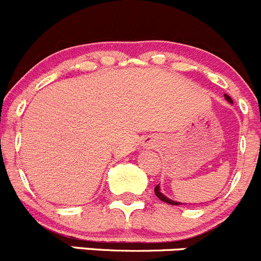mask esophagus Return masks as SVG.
Here are the masks:
<instances>
[{
  "instance_id": "34e87169",
  "label": "esophagus",
  "mask_w": 261,
  "mask_h": 261,
  "mask_svg": "<svg viewBox=\"0 0 261 261\" xmlns=\"http://www.w3.org/2000/svg\"><path fill=\"white\" fill-rule=\"evenodd\" d=\"M148 143H149V142H148ZM148 143H146V144H147V146H148Z\"/></svg>"
}]
</instances>
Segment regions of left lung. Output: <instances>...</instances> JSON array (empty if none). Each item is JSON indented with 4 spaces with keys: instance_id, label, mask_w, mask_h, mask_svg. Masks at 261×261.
Returning a JSON list of instances; mask_svg holds the SVG:
<instances>
[{
    "instance_id": "8db88e82",
    "label": "left lung",
    "mask_w": 261,
    "mask_h": 261,
    "mask_svg": "<svg viewBox=\"0 0 261 261\" xmlns=\"http://www.w3.org/2000/svg\"><path fill=\"white\" fill-rule=\"evenodd\" d=\"M224 99H226L227 101L229 102V104H233V100H232L231 97H229L228 95H227V94H224ZM154 194H156V197L159 198L160 200H162V202H165V203H169V204H171V205H180V204H182V203L176 202V200L170 199V198H167L166 195L162 194V193H161V189H160V184L157 185L156 188H154Z\"/></svg>"
}]
</instances>
